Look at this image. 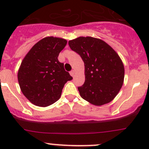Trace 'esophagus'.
I'll list each match as a JSON object with an SVG mask.
<instances>
[{
  "label": "esophagus",
  "mask_w": 149,
  "mask_h": 149,
  "mask_svg": "<svg viewBox=\"0 0 149 149\" xmlns=\"http://www.w3.org/2000/svg\"><path fill=\"white\" fill-rule=\"evenodd\" d=\"M70 76H73H73H74V74H75V71H74V70H72L70 72Z\"/></svg>",
  "instance_id": "esophagus-1"
}]
</instances>
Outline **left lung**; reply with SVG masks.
Instances as JSON below:
<instances>
[{"label":"left lung","mask_w":149,"mask_h":149,"mask_svg":"<svg viewBox=\"0 0 149 149\" xmlns=\"http://www.w3.org/2000/svg\"><path fill=\"white\" fill-rule=\"evenodd\" d=\"M68 45L85 66V82L78 87L81 97L97 106L110 102L124 81V65L118 53L103 40L91 37H78Z\"/></svg>","instance_id":"1"}]
</instances>
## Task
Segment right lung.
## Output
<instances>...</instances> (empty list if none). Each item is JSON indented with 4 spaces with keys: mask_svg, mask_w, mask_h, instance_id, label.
<instances>
[{
    "mask_svg": "<svg viewBox=\"0 0 149 149\" xmlns=\"http://www.w3.org/2000/svg\"><path fill=\"white\" fill-rule=\"evenodd\" d=\"M67 41L47 37L36 43L22 61L18 81L24 95L34 104L47 107L58 101L64 85L73 79L58 57Z\"/></svg>",
    "mask_w": 149,
    "mask_h": 149,
    "instance_id": "obj_1",
    "label": "right lung"
}]
</instances>
